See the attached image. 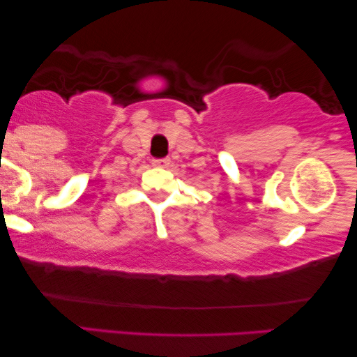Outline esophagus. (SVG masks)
I'll use <instances>...</instances> for the list:
<instances>
[{
    "label": "esophagus",
    "instance_id": "1",
    "mask_svg": "<svg viewBox=\"0 0 357 357\" xmlns=\"http://www.w3.org/2000/svg\"><path fill=\"white\" fill-rule=\"evenodd\" d=\"M154 165V167H169L170 165V159L169 158H164V159H153V162H151Z\"/></svg>",
    "mask_w": 357,
    "mask_h": 357
}]
</instances>
